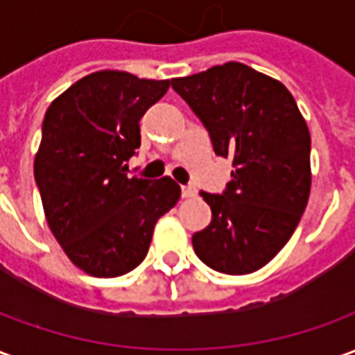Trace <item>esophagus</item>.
Here are the masks:
<instances>
[{"label": "esophagus", "instance_id": "1", "mask_svg": "<svg viewBox=\"0 0 355 355\" xmlns=\"http://www.w3.org/2000/svg\"><path fill=\"white\" fill-rule=\"evenodd\" d=\"M180 193H182V198H193V196H196V190H193L192 186H182V188H180Z\"/></svg>", "mask_w": 355, "mask_h": 355}]
</instances>
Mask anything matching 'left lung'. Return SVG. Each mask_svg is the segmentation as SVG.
Masks as SVG:
<instances>
[{
  "label": "left lung",
  "mask_w": 355,
  "mask_h": 355,
  "mask_svg": "<svg viewBox=\"0 0 355 355\" xmlns=\"http://www.w3.org/2000/svg\"><path fill=\"white\" fill-rule=\"evenodd\" d=\"M171 87L234 167L223 193L200 192L213 216L192 236L193 251L216 272L251 274L282 251L304 213L308 125L285 85L241 62L175 78Z\"/></svg>",
  "instance_id": "obj_1"
}]
</instances>
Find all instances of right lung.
<instances>
[{"mask_svg": "<svg viewBox=\"0 0 355 355\" xmlns=\"http://www.w3.org/2000/svg\"><path fill=\"white\" fill-rule=\"evenodd\" d=\"M167 89V80L94 72L45 112L35 184L53 236L87 274L117 277L135 270L157 218L180 198L169 177H127V162L140 146V117Z\"/></svg>", "mask_w": 355, "mask_h": 355, "instance_id": "obj_1", "label": "right lung"}]
</instances>
